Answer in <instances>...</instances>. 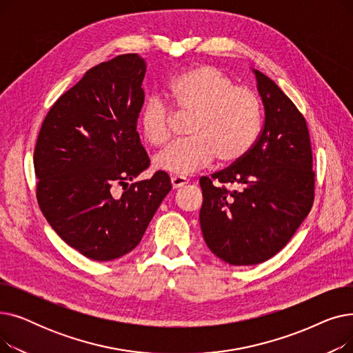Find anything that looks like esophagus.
I'll return each instance as SVG.
<instances>
[{"mask_svg": "<svg viewBox=\"0 0 353 353\" xmlns=\"http://www.w3.org/2000/svg\"><path fill=\"white\" fill-rule=\"evenodd\" d=\"M189 183V180L184 177V176H173L172 177V186H173V189H180V188H183L184 184H188Z\"/></svg>", "mask_w": 353, "mask_h": 353, "instance_id": "esophagus-1", "label": "esophagus"}]
</instances>
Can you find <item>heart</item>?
Segmentation results:
<instances>
[{"mask_svg":"<svg viewBox=\"0 0 353 353\" xmlns=\"http://www.w3.org/2000/svg\"><path fill=\"white\" fill-rule=\"evenodd\" d=\"M167 99L177 113L192 116L190 139L174 143L159 153V170L186 176L208 165L214 157L221 164L242 159L254 144L262 125V105L256 92L236 85L213 65H197L173 79ZM173 110L161 99L148 100L139 125L144 140L152 145L169 141Z\"/></svg>","mask_w":353,"mask_h":353,"instance_id":"obj_1","label":"heart"}]
</instances>
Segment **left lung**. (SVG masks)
I'll use <instances>...</instances> for the list:
<instances>
[{
    "label": "left lung",
    "instance_id": "obj_1",
    "mask_svg": "<svg viewBox=\"0 0 353 353\" xmlns=\"http://www.w3.org/2000/svg\"><path fill=\"white\" fill-rule=\"evenodd\" d=\"M254 74L265 107L261 134L242 159L199 180L203 237L233 266L259 265L281 252L314 200L306 120L273 80Z\"/></svg>",
    "mask_w": 353,
    "mask_h": 353
}]
</instances>
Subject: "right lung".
Wrapping results in <instances>:
<instances>
[{
	"instance_id": "right-lung-1",
	"label": "right lung",
	"mask_w": 353,
	"mask_h": 353,
	"mask_svg": "<svg viewBox=\"0 0 353 353\" xmlns=\"http://www.w3.org/2000/svg\"><path fill=\"white\" fill-rule=\"evenodd\" d=\"M145 61L121 54L90 68L52 104L34 148L37 201L64 242L91 261L132 252L172 190L165 172L128 184L148 169L137 119ZM116 185L123 193L116 196Z\"/></svg>"
}]
</instances>
